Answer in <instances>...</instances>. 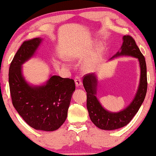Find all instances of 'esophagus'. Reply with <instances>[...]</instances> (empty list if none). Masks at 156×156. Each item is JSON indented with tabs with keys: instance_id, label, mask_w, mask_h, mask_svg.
Returning <instances> with one entry per match:
<instances>
[{
	"instance_id": "obj_1",
	"label": "esophagus",
	"mask_w": 156,
	"mask_h": 156,
	"mask_svg": "<svg viewBox=\"0 0 156 156\" xmlns=\"http://www.w3.org/2000/svg\"><path fill=\"white\" fill-rule=\"evenodd\" d=\"M74 82H75L76 87H82V80H81L80 76H76V77L74 78Z\"/></svg>"
}]
</instances>
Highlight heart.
Wrapping results in <instances>:
<instances>
[{
	"label": "heart",
	"instance_id": "obj_1",
	"mask_svg": "<svg viewBox=\"0 0 156 156\" xmlns=\"http://www.w3.org/2000/svg\"><path fill=\"white\" fill-rule=\"evenodd\" d=\"M70 59H71V60H73L74 59V58L73 57H70ZM84 69H85V70H86V71H87V70H88V69H89V67H85V68H84Z\"/></svg>",
	"mask_w": 156,
	"mask_h": 156
}]
</instances>
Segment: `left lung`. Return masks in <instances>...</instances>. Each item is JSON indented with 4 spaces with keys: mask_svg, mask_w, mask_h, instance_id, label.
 Instances as JSON below:
<instances>
[{
    "mask_svg": "<svg viewBox=\"0 0 156 156\" xmlns=\"http://www.w3.org/2000/svg\"><path fill=\"white\" fill-rule=\"evenodd\" d=\"M120 51L111 59L119 56H132L138 59L140 65V82L134 99L127 108L118 112L105 110L96 98L97 77L94 73L83 76V85L87 91V107L90 119L95 125L103 130H114L125 127L132 120L143 103L147 91V73L145 58L141 53L134 39L129 35L124 36Z\"/></svg>",
    "mask_w": 156,
    "mask_h": 156,
    "instance_id": "left-lung-1",
    "label": "left lung"
}]
</instances>
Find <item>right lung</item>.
<instances>
[{
    "instance_id": "right-lung-1",
    "label": "right lung",
    "mask_w": 156,
    "mask_h": 156,
    "mask_svg": "<svg viewBox=\"0 0 156 156\" xmlns=\"http://www.w3.org/2000/svg\"><path fill=\"white\" fill-rule=\"evenodd\" d=\"M41 41L34 38L21 45L9 68V86L12 105L24 120L35 129L52 132L67 118L75 83L72 79L56 75L41 86L26 82L22 65L33 57Z\"/></svg>"
}]
</instances>
